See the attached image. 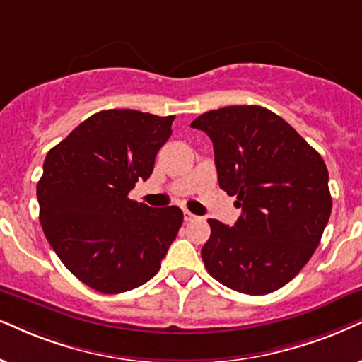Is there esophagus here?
Here are the masks:
<instances>
[{
    "label": "esophagus",
    "instance_id": "34e87169",
    "mask_svg": "<svg viewBox=\"0 0 362 362\" xmlns=\"http://www.w3.org/2000/svg\"><path fill=\"white\" fill-rule=\"evenodd\" d=\"M195 218H197V215L189 212V210H184V221L185 222H192V221H195Z\"/></svg>",
    "mask_w": 362,
    "mask_h": 362
}]
</instances>
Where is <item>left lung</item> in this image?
<instances>
[{
	"label": "left lung",
	"mask_w": 362,
	"mask_h": 362,
	"mask_svg": "<svg viewBox=\"0 0 362 362\" xmlns=\"http://www.w3.org/2000/svg\"><path fill=\"white\" fill-rule=\"evenodd\" d=\"M190 127L210 136L218 185L242 209L234 227L209 218L205 269L242 294L281 289L313 257L331 215L322 157L259 105L210 110Z\"/></svg>",
	"instance_id": "1"
}]
</instances>
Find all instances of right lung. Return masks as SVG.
<instances>
[{"mask_svg": "<svg viewBox=\"0 0 362 362\" xmlns=\"http://www.w3.org/2000/svg\"><path fill=\"white\" fill-rule=\"evenodd\" d=\"M175 117L103 110L49 150L36 195L40 222L73 276L103 294L150 281L178 234L184 214L128 199L139 178L152 175L155 157Z\"/></svg>", "mask_w": 362, "mask_h": 362, "instance_id": "add662e5", "label": "right lung"}]
</instances>
